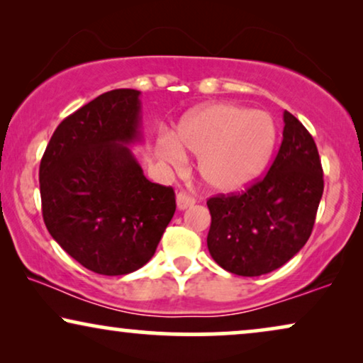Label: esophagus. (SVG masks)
Returning <instances> with one entry per match:
<instances>
[{
	"instance_id": "34e87169",
	"label": "esophagus",
	"mask_w": 363,
	"mask_h": 363,
	"mask_svg": "<svg viewBox=\"0 0 363 363\" xmlns=\"http://www.w3.org/2000/svg\"><path fill=\"white\" fill-rule=\"evenodd\" d=\"M195 205V198H193L190 193H186V191H178L177 193V206H178V210H185V208H188V206H193Z\"/></svg>"
}]
</instances>
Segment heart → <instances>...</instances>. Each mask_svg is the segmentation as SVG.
Masks as SVG:
<instances>
[{"instance_id": "heart-1", "label": "heart", "mask_w": 363, "mask_h": 363, "mask_svg": "<svg viewBox=\"0 0 363 363\" xmlns=\"http://www.w3.org/2000/svg\"><path fill=\"white\" fill-rule=\"evenodd\" d=\"M276 127L264 112L233 104H208L186 113L178 123L175 142L167 140L162 157L173 165L185 162V152L198 155V172L216 191L241 190L256 180L269 163Z\"/></svg>"}]
</instances>
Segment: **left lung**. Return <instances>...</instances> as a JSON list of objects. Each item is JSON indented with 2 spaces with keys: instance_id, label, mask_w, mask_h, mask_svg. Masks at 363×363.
I'll return each mask as SVG.
<instances>
[{
  "instance_id": "obj_1",
  "label": "left lung",
  "mask_w": 363,
  "mask_h": 363,
  "mask_svg": "<svg viewBox=\"0 0 363 363\" xmlns=\"http://www.w3.org/2000/svg\"><path fill=\"white\" fill-rule=\"evenodd\" d=\"M322 191L324 172L314 138L286 111L269 172L245 191L206 201L211 257L228 272L247 277L284 266L309 240Z\"/></svg>"
}]
</instances>
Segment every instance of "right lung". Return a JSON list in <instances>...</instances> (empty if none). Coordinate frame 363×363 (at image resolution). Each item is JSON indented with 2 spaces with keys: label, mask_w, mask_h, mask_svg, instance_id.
I'll list each match as a JSON object with an SVG mask.
<instances>
[{
  "label": "right lung",
  "mask_w": 363,
  "mask_h": 363,
  "mask_svg": "<svg viewBox=\"0 0 363 363\" xmlns=\"http://www.w3.org/2000/svg\"><path fill=\"white\" fill-rule=\"evenodd\" d=\"M140 92L116 89L64 118L39 165L43 218L57 245L104 276L140 269L177 210L127 145L140 140Z\"/></svg>",
  "instance_id": "right-lung-1"
}]
</instances>
